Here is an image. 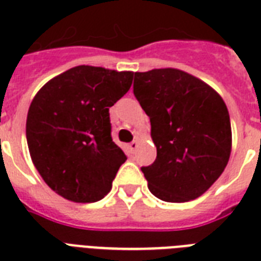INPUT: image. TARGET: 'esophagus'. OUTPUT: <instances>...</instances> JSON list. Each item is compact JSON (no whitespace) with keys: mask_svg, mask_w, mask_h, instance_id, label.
<instances>
[{"mask_svg":"<svg viewBox=\"0 0 261 261\" xmlns=\"http://www.w3.org/2000/svg\"><path fill=\"white\" fill-rule=\"evenodd\" d=\"M137 147H138V142L137 141H133L131 143H128V150H130V153H134L137 150Z\"/></svg>","mask_w":261,"mask_h":261,"instance_id":"obj_1","label":"esophagus"}]
</instances>
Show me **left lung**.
<instances>
[{
	"instance_id": "obj_1",
	"label": "left lung",
	"mask_w": 261,
	"mask_h": 261,
	"mask_svg": "<svg viewBox=\"0 0 261 261\" xmlns=\"http://www.w3.org/2000/svg\"><path fill=\"white\" fill-rule=\"evenodd\" d=\"M134 94L150 118L157 159L142 172L154 196L171 203L199 198L226 168L229 111L217 90L187 71L135 73Z\"/></svg>"
}]
</instances>
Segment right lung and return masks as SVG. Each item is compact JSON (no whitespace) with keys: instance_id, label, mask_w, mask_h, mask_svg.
<instances>
[{"instance_id":"1","label":"right lung","mask_w":261,"mask_h":261,"mask_svg":"<svg viewBox=\"0 0 261 261\" xmlns=\"http://www.w3.org/2000/svg\"><path fill=\"white\" fill-rule=\"evenodd\" d=\"M134 71L71 67L35 94L27 115V143L43 180L75 203L102 199L127 160L111 138L110 107L128 92Z\"/></svg>"}]
</instances>
